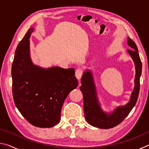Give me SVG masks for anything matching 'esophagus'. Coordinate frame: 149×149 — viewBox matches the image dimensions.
<instances>
[{
    "mask_svg": "<svg viewBox=\"0 0 149 149\" xmlns=\"http://www.w3.org/2000/svg\"><path fill=\"white\" fill-rule=\"evenodd\" d=\"M83 74V70L81 68H78L75 71V77H77V79L78 80H79L81 79V77L82 76Z\"/></svg>",
    "mask_w": 149,
    "mask_h": 149,
    "instance_id": "1",
    "label": "esophagus"
}]
</instances>
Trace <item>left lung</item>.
<instances>
[{
    "mask_svg": "<svg viewBox=\"0 0 149 149\" xmlns=\"http://www.w3.org/2000/svg\"><path fill=\"white\" fill-rule=\"evenodd\" d=\"M127 45L132 48L127 51L135 64V87L132 93L130 100L122 107H118L112 113L104 112L100 107L97 98L94 79L91 70L85 71L81 77V91L84 96V109L85 118L87 122L94 127L100 129L114 127L127 116L134 107L139 97L140 89V77L142 72V64L135 42L127 37Z\"/></svg>",
    "mask_w": 149,
    "mask_h": 149,
    "instance_id": "1",
    "label": "left lung"
}]
</instances>
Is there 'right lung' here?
I'll return each mask as SVG.
<instances>
[{
    "label": "right lung",
    "mask_w": 149,
    "mask_h": 149,
    "mask_svg": "<svg viewBox=\"0 0 149 149\" xmlns=\"http://www.w3.org/2000/svg\"><path fill=\"white\" fill-rule=\"evenodd\" d=\"M29 28L15 52L12 65V95L22 115L33 125L53 127L60 120L65 98L78 85L74 68L55 66L45 69L30 57Z\"/></svg>",
    "instance_id": "right-lung-1"
}]
</instances>
